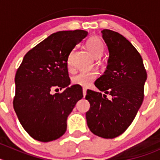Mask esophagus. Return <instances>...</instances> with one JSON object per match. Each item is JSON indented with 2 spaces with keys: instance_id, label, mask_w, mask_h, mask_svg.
I'll use <instances>...</instances> for the list:
<instances>
[{
  "instance_id": "34e87169",
  "label": "esophagus",
  "mask_w": 160,
  "mask_h": 160,
  "mask_svg": "<svg viewBox=\"0 0 160 160\" xmlns=\"http://www.w3.org/2000/svg\"><path fill=\"white\" fill-rule=\"evenodd\" d=\"M86 93H87V89H86V88H83V98H85V96H86Z\"/></svg>"
}]
</instances>
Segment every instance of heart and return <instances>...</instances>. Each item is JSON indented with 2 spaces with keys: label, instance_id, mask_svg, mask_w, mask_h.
I'll return each instance as SVG.
<instances>
[{
  "label": "heart",
  "instance_id": "heart-1",
  "mask_svg": "<svg viewBox=\"0 0 160 160\" xmlns=\"http://www.w3.org/2000/svg\"><path fill=\"white\" fill-rule=\"evenodd\" d=\"M87 46L91 52L92 56L94 58H99L102 56L104 52V44L102 40L98 37H92L87 42ZM72 53L69 56L68 64H71ZM98 77V72L96 71H82L73 77L72 83L74 84L80 85L82 87H88Z\"/></svg>",
  "mask_w": 160,
  "mask_h": 160
}]
</instances>
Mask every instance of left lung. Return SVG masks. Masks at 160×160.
Listing matches in <instances>:
<instances>
[{"label":"left lung","mask_w":160,"mask_h":160,"mask_svg":"<svg viewBox=\"0 0 160 160\" xmlns=\"http://www.w3.org/2000/svg\"><path fill=\"white\" fill-rule=\"evenodd\" d=\"M101 32L109 50L108 64L94 84L112 98L88 90L85 98L90 108L86 118L92 133L114 138L129 127L141 107L147 73L141 55L128 39L114 31Z\"/></svg>","instance_id":"obj_1"}]
</instances>
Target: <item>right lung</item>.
<instances>
[{"label":"right lung","mask_w":160,"mask_h":160,"mask_svg":"<svg viewBox=\"0 0 160 160\" xmlns=\"http://www.w3.org/2000/svg\"><path fill=\"white\" fill-rule=\"evenodd\" d=\"M87 35L83 30L56 32L24 56L16 72L13 106L21 125L34 139L47 142L67 131V117L83 97L80 85L68 87L67 61ZM58 88L66 89L52 95L51 90Z\"/></svg>","instance_id":"obj_1"}]
</instances>
